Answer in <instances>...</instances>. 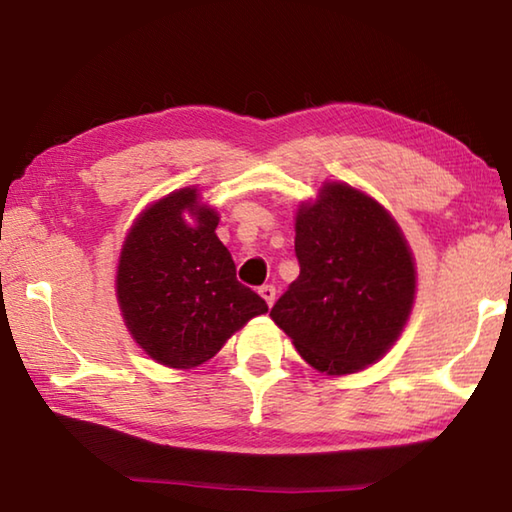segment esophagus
<instances>
[{"label": "esophagus", "instance_id": "obj_1", "mask_svg": "<svg viewBox=\"0 0 512 512\" xmlns=\"http://www.w3.org/2000/svg\"><path fill=\"white\" fill-rule=\"evenodd\" d=\"M259 296H262L266 300V305L271 307L275 302V287H273V284H264V287H259Z\"/></svg>", "mask_w": 512, "mask_h": 512}]
</instances>
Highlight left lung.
<instances>
[{
	"mask_svg": "<svg viewBox=\"0 0 512 512\" xmlns=\"http://www.w3.org/2000/svg\"><path fill=\"white\" fill-rule=\"evenodd\" d=\"M298 280L271 309L309 366L350 375L391 350L409 320L415 266L400 225L375 198L325 183L296 214Z\"/></svg>",
	"mask_w": 512,
	"mask_h": 512,
	"instance_id": "8db88e82",
	"label": "left lung"
}]
</instances>
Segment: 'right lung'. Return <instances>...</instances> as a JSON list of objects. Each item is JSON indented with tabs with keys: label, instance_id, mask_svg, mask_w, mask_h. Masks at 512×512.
I'll return each mask as SVG.
<instances>
[{
	"label": "right lung",
	"instance_id": "right-lung-1",
	"mask_svg": "<svg viewBox=\"0 0 512 512\" xmlns=\"http://www.w3.org/2000/svg\"><path fill=\"white\" fill-rule=\"evenodd\" d=\"M216 225L219 214L198 203L196 187H185L146 207L121 248V316L135 343L162 366H201L250 318L268 311L237 280Z\"/></svg>",
	"mask_w": 512,
	"mask_h": 512
}]
</instances>
